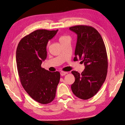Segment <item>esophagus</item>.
Returning <instances> with one entry per match:
<instances>
[{
    "label": "esophagus",
    "mask_w": 125,
    "mask_h": 125,
    "mask_svg": "<svg viewBox=\"0 0 125 125\" xmlns=\"http://www.w3.org/2000/svg\"><path fill=\"white\" fill-rule=\"evenodd\" d=\"M66 74H67V72H65V71H61L60 72V75L62 76H63L66 75Z\"/></svg>",
    "instance_id": "1"
}]
</instances>
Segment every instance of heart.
Segmentation results:
<instances>
[{
	"label": "heart",
	"mask_w": 125,
	"mask_h": 125,
	"mask_svg": "<svg viewBox=\"0 0 125 125\" xmlns=\"http://www.w3.org/2000/svg\"><path fill=\"white\" fill-rule=\"evenodd\" d=\"M68 38V36H61L60 38H59V42H61L62 41H63V40H65V39H66V38ZM49 45V44H48Z\"/></svg>",
	"instance_id": "heart-1"
}]
</instances>
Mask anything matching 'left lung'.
<instances>
[{"label":"left lung","mask_w":125,"mask_h":125,"mask_svg":"<svg viewBox=\"0 0 125 125\" xmlns=\"http://www.w3.org/2000/svg\"><path fill=\"white\" fill-rule=\"evenodd\" d=\"M70 29L77 36L74 60H82L85 66L81 74L72 72L75 82L71 89L76 97L86 100L97 93L106 79L108 67L106 50L101 35L94 27L77 25Z\"/></svg>","instance_id":"8db88e82"}]
</instances>
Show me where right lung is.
Returning a JSON list of instances; mask_svg holds the SVG:
<instances>
[{
	"mask_svg": "<svg viewBox=\"0 0 125 125\" xmlns=\"http://www.w3.org/2000/svg\"><path fill=\"white\" fill-rule=\"evenodd\" d=\"M58 30H35L22 38L16 49V62L21 83L33 99L43 104L54 99L60 81L59 72H51L41 67L47 57V44Z\"/></svg>",
	"mask_w": 125,
	"mask_h": 125,
	"instance_id": "right-lung-1",
	"label": "right lung"
}]
</instances>
